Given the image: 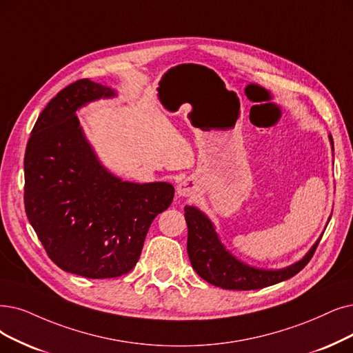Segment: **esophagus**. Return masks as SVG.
I'll return each mask as SVG.
<instances>
[{
	"label": "esophagus",
	"instance_id": "obj_1",
	"mask_svg": "<svg viewBox=\"0 0 353 353\" xmlns=\"http://www.w3.org/2000/svg\"><path fill=\"white\" fill-rule=\"evenodd\" d=\"M178 194L179 195H184V196H192L195 192H196V185L195 182L190 178L181 181L179 185H178Z\"/></svg>",
	"mask_w": 353,
	"mask_h": 353
}]
</instances>
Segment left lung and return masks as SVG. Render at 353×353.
I'll return each mask as SVG.
<instances>
[{
	"mask_svg": "<svg viewBox=\"0 0 353 353\" xmlns=\"http://www.w3.org/2000/svg\"><path fill=\"white\" fill-rule=\"evenodd\" d=\"M184 211L188 225L187 250L194 271L211 285L224 290H259L278 284L281 281H285L295 274H299L310 262L320 242L319 241L310 249V252L301 261L284 268V270H256V268L239 262L229 252H225L214 232L213 224L200 210L187 205Z\"/></svg>",
	"mask_w": 353,
	"mask_h": 353,
	"instance_id": "left-lung-1",
	"label": "left lung"
}]
</instances>
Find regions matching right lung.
<instances>
[{
	"mask_svg": "<svg viewBox=\"0 0 353 353\" xmlns=\"http://www.w3.org/2000/svg\"><path fill=\"white\" fill-rule=\"evenodd\" d=\"M112 95L88 78L65 87L40 112L24 154V208L39 241L61 270L94 279L133 270L175 192L168 182H123L97 161L75 111Z\"/></svg>",
	"mask_w": 353,
	"mask_h": 353,
	"instance_id": "1",
	"label": "right lung"
}]
</instances>
